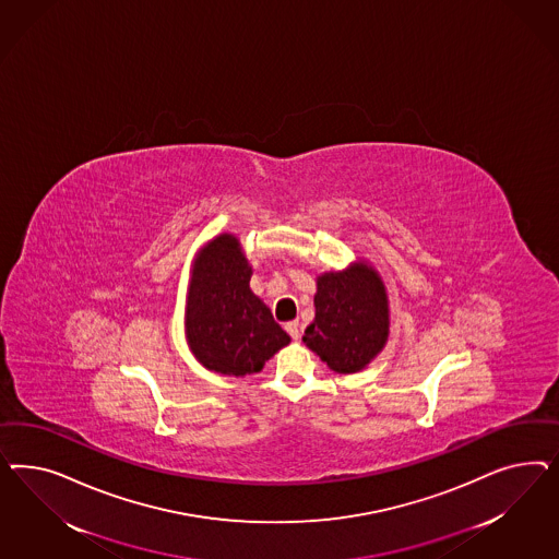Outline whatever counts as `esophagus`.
Wrapping results in <instances>:
<instances>
[{"mask_svg": "<svg viewBox=\"0 0 559 559\" xmlns=\"http://www.w3.org/2000/svg\"><path fill=\"white\" fill-rule=\"evenodd\" d=\"M285 330H287L288 336L293 340H297L301 336V334H299V322L285 323Z\"/></svg>", "mask_w": 559, "mask_h": 559, "instance_id": "esophagus-1", "label": "esophagus"}]
</instances>
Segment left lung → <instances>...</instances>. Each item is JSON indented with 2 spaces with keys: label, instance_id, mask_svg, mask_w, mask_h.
I'll list each match as a JSON object with an SVG mask.
<instances>
[{
  "label": "left lung",
  "instance_id": "obj_1",
  "mask_svg": "<svg viewBox=\"0 0 559 559\" xmlns=\"http://www.w3.org/2000/svg\"><path fill=\"white\" fill-rule=\"evenodd\" d=\"M316 320L304 342L336 372L365 369L388 342V295L367 264L325 272L318 278Z\"/></svg>",
  "mask_w": 559,
  "mask_h": 559
}]
</instances>
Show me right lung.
<instances>
[{
	"label": "right lung",
	"instance_id": "right-lung-1",
	"mask_svg": "<svg viewBox=\"0 0 559 559\" xmlns=\"http://www.w3.org/2000/svg\"><path fill=\"white\" fill-rule=\"evenodd\" d=\"M252 269L229 234L206 243L194 260L188 288L187 338L209 371L250 374L262 371L290 338L271 309L250 288Z\"/></svg>",
	"mask_w": 559,
	"mask_h": 559
}]
</instances>
